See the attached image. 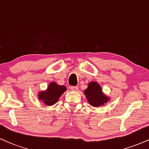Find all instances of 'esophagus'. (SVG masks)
I'll return each mask as SVG.
<instances>
[{
  "label": "esophagus",
  "instance_id": "34e87169",
  "mask_svg": "<svg viewBox=\"0 0 149 149\" xmlns=\"http://www.w3.org/2000/svg\"><path fill=\"white\" fill-rule=\"evenodd\" d=\"M71 90H72V91L77 92L78 90V88L77 86H72V87H71Z\"/></svg>",
  "mask_w": 149,
  "mask_h": 149
}]
</instances>
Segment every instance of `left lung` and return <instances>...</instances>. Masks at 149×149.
<instances>
[{
  "instance_id": "8db88e82",
  "label": "left lung",
  "mask_w": 149,
  "mask_h": 149,
  "mask_svg": "<svg viewBox=\"0 0 149 149\" xmlns=\"http://www.w3.org/2000/svg\"><path fill=\"white\" fill-rule=\"evenodd\" d=\"M88 103L94 107L104 106L110 101V97L106 95L102 91V87L97 82H90L88 88L83 91Z\"/></svg>"
}]
</instances>
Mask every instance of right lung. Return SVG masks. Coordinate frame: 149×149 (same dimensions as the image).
Segmentation results:
<instances>
[{
  "instance_id": "add662e5",
  "label": "right lung",
  "mask_w": 149,
  "mask_h": 149,
  "mask_svg": "<svg viewBox=\"0 0 149 149\" xmlns=\"http://www.w3.org/2000/svg\"><path fill=\"white\" fill-rule=\"evenodd\" d=\"M66 91V87L58 85L56 82H51L45 90L38 93V100L41 101L46 106H52L59 100L62 94Z\"/></svg>"
}]
</instances>
